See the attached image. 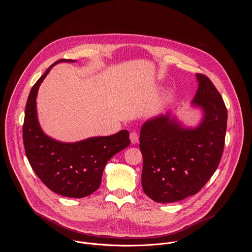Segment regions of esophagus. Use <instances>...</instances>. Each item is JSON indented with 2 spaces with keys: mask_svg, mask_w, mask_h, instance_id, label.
<instances>
[{
  "mask_svg": "<svg viewBox=\"0 0 252 252\" xmlns=\"http://www.w3.org/2000/svg\"><path fill=\"white\" fill-rule=\"evenodd\" d=\"M130 141L132 144H137L139 142V136L136 132H132L130 134Z\"/></svg>",
  "mask_w": 252,
  "mask_h": 252,
  "instance_id": "obj_1",
  "label": "esophagus"
}]
</instances>
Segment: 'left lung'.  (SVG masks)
<instances>
[{
  "label": "left lung",
  "instance_id": "obj_1",
  "mask_svg": "<svg viewBox=\"0 0 252 252\" xmlns=\"http://www.w3.org/2000/svg\"><path fill=\"white\" fill-rule=\"evenodd\" d=\"M196 78L198 89L190 106L202 112L198 125L187 127L168 111L141 128L143 189L157 203H174L198 193L222 156L227 109L211 79L201 73Z\"/></svg>",
  "mask_w": 252,
  "mask_h": 252
}]
</instances>
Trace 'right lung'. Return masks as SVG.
<instances>
[{
  "instance_id": "add662e5",
  "label": "right lung",
  "mask_w": 252,
  "mask_h": 252,
  "mask_svg": "<svg viewBox=\"0 0 252 252\" xmlns=\"http://www.w3.org/2000/svg\"><path fill=\"white\" fill-rule=\"evenodd\" d=\"M75 61H56L32 87L25 108L23 143L32 169L51 191L64 197L83 198L99 188L108 160L129 146L130 140L129 132L121 130L111 136L63 143L50 138L42 131L36 111L38 88L56 64Z\"/></svg>"
}]
</instances>
